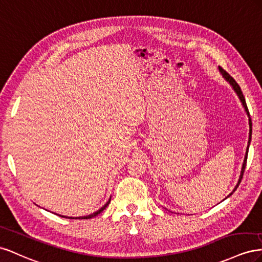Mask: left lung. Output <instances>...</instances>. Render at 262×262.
I'll use <instances>...</instances> for the list:
<instances>
[{"label": "left lung", "mask_w": 262, "mask_h": 262, "mask_svg": "<svg viewBox=\"0 0 262 262\" xmlns=\"http://www.w3.org/2000/svg\"><path fill=\"white\" fill-rule=\"evenodd\" d=\"M219 70H220V72H221V74L223 76V78L225 79L228 83L230 84V86L233 88V90L235 91V93L237 94V96L239 98V100H241V102H242V104H243V106H244V108H245V112H246V114H247V116H248V124H249V138H248V145H247V148H246V154H245V158H244V162H243V166H242V170H241V176H239V179H238V182H237V184L235 185V188H234V190L231 191L228 195L224 199V200H226L227 198H229L231 194H233L235 191H236V189L238 188V185H239V183L242 182V179H243V174H244V171H245V168H246V161H247V156H248V150H249V146H250V141H251V134H252V123H251V119H250V115H249V111H248V107H247V104H246V100H245V96H244V94H243V92H242V89H241V86L238 85V83L237 82L234 80V78L233 77H230L229 74L224 70L222 67H219ZM223 200V201H224Z\"/></svg>", "instance_id": "8db88e82"}]
</instances>
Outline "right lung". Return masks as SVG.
I'll list each match as a JSON object with an SVG mask.
<instances>
[{
	"instance_id": "add662e5",
	"label": "right lung",
	"mask_w": 262,
	"mask_h": 262,
	"mask_svg": "<svg viewBox=\"0 0 262 262\" xmlns=\"http://www.w3.org/2000/svg\"><path fill=\"white\" fill-rule=\"evenodd\" d=\"M110 202H111V198L108 199V201L106 202V203L100 208V210H98L96 212L90 214V215H86V216H80V217H70V216H63V215H59V216H61V217H64V219H70V220H89V219L94 217V216H96V215H99L101 212H103L104 210H105L106 206L110 204Z\"/></svg>"
}]
</instances>
